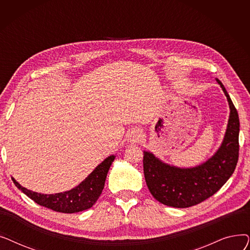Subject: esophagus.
<instances>
[{"mask_svg": "<svg viewBox=\"0 0 250 250\" xmlns=\"http://www.w3.org/2000/svg\"><path fill=\"white\" fill-rule=\"evenodd\" d=\"M140 138H141V134L139 130H134V132H132V134H130V140H133L134 142L139 141Z\"/></svg>", "mask_w": 250, "mask_h": 250, "instance_id": "1", "label": "esophagus"}]
</instances>
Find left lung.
<instances>
[{"instance_id":"8db88e82","label":"left lung","mask_w":250,"mask_h":250,"mask_svg":"<svg viewBox=\"0 0 250 250\" xmlns=\"http://www.w3.org/2000/svg\"><path fill=\"white\" fill-rule=\"evenodd\" d=\"M230 107L226 134L219 150L205 163L192 168L170 166L144 151V175L154 198L163 205L188 208L216 193L233 174L239 157V117L227 91L219 79Z\"/></svg>"}]
</instances>
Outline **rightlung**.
<instances>
[{"instance_id": "add662e5", "label": "right lung", "mask_w": 250, "mask_h": 250, "mask_svg": "<svg viewBox=\"0 0 250 250\" xmlns=\"http://www.w3.org/2000/svg\"><path fill=\"white\" fill-rule=\"evenodd\" d=\"M114 158V155L107 157L80 185L64 192L55 194L38 193L23 188L14 178L12 180L23 193L38 205L60 213H78L90 208L96 203L102 192L105 179Z\"/></svg>"}]
</instances>
